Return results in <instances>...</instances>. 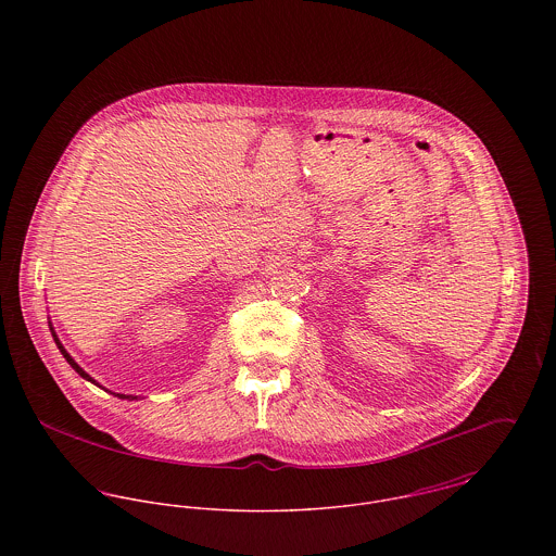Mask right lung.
Segmentation results:
<instances>
[{"mask_svg":"<svg viewBox=\"0 0 556 556\" xmlns=\"http://www.w3.org/2000/svg\"><path fill=\"white\" fill-rule=\"evenodd\" d=\"M55 342H58V346H60V351H62V355H64V357H66V362H68V364H71V366H73V368H75V370H77V372H79L80 377H83V379H87V381H93V379H91V377H89V375H87V372H85V370H83V368H80L79 364H77V362H75V359H73V357H71V355H68V353H66V349H64V346H62V344H60V340H58V338H55ZM117 396H119V394H117ZM119 397H124V396H119Z\"/></svg>","mask_w":556,"mask_h":556,"instance_id":"right-lung-1","label":"right lung"}]
</instances>
